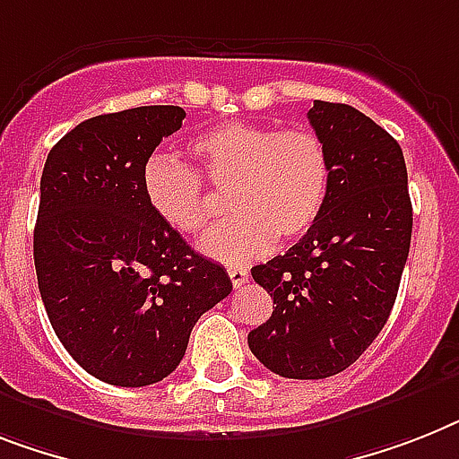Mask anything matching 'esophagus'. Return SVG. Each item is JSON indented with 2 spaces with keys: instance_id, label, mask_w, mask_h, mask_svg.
Here are the masks:
<instances>
[{
  "instance_id": "obj_1",
  "label": "esophagus",
  "mask_w": 459,
  "mask_h": 459,
  "mask_svg": "<svg viewBox=\"0 0 459 459\" xmlns=\"http://www.w3.org/2000/svg\"><path fill=\"white\" fill-rule=\"evenodd\" d=\"M227 274H230V279H232L234 289H238V286H244V283L248 281V270H246V267H241V264L227 267Z\"/></svg>"
}]
</instances>
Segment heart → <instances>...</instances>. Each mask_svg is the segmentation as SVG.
<instances>
[{
	"label": "heart",
	"mask_w": 459,
	"mask_h": 459,
	"mask_svg": "<svg viewBox=\"0 0 459 459\" xmlns=\"http://www.w3.org/2000/svg\"><path fill=\"white\" fill-rule=\"evenodd\" d=\"M195 169L154 154L140 170L150 211L173 232L196 237L211 222L202 178L227 195L232 221L208 234L202 251L222 263H248L272 244H290L319 222L331 189V159L319 135L227 121L189 143Z\"/></svg>",
	"instance_id": "b5f03b06"
}]
</instances>
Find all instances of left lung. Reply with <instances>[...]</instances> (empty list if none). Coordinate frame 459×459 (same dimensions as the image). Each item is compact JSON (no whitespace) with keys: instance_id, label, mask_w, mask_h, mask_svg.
Masks as SVG:
<instances>
[{"instance_id":"obj_1","label":"left lung","mask_w":459,"mask_h":459,"mask_svg":"<svg viewBox=\"0 0 459 459\" xmlns=\"http://www.w3.org/2000/svg\"><path fill=\"white\" fill-rule=\"evenodd\" d=\"M309 124L331 159L319 222L283 255L251 270L274 312L248 333L264 368L293 380L342 373L385 328L412 232L399 143L342 102L314 100Z\"/></svg>"}]
</instances>
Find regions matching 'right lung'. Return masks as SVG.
<instances>
[{"label":"right lung","mask_w":459,"mask_h":459,"mask_svg":"<svg viewBox=\"0 0 459 459\" xmlns=\"http://www.w3.org/2000/svg\"><path fill=\"white\" fill-rule=\"evenodd\" d=\"M178 105L91 117L48 152L34 267L70 357L117 387L178 368L204 312L232 293L225 267L192 251L145 204L140 170L183 126Z\"/></svg>","instance_id":"1"}]
</instances>
